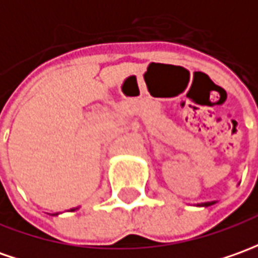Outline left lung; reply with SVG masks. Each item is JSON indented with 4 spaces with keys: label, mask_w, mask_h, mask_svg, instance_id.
Listing matches in <instances>:
<instances>
[{
    "label": "left lung",
    "mask_w": 258,
    "mask_h": 258,
    "mask_svg": "<svg viewBox=\"0 0 258 258\" xmlns=\"http://www.w3.org/2000/svg\"><path fill=\"white\" fill-rule=\"evenodd\" d=\"M215 202H205V203H201L199 206H210V205H213Z\"/></svg>",
    "instance_id": "left-lung-1"
}]
</instances>
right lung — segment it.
I'll return each mask as SVG.
<instances>
[{"mask_svg":"<svg viewBox=\"0 0 258 258\" xmlns=\"http://www.w3.org/2000/svg\"><path fill=\"white\" fill-rule=\"evenodd\" d=\"M76 209H78V208H76ZM76 209H72V210H76Z\"/></svg>","mask_w":258,"mask_h":258,"instance_id":"add662e5","label":"right lung"}]
</instances>
